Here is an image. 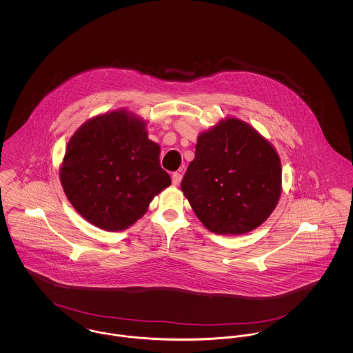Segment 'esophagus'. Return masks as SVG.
<instances>
[{
    "label": "esophagus",
    "instance_id": "obj_1",
    "mask_svg": "<svg viewBox=\"0 0 353 353\" xmlns=\"http://www.w3.org/2000/svg\"><path fill=\"white\" fill-rule=\"evenodd\" d=\"M181 179H183V176H181V173H180V172H174V173L172 174V183L174 185L180 184Z\"/></svg>",
    "mask_w": 353,
    "mask_h": 353
}]
</instances>
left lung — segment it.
Masks as SVG:
<instances>
[{
	"label": "left lung",
	"mask_w": 353,
	"mask_h": 353,
	"mask_svg": "<svg viewBox=\"0 0 353 353\" xmlns=\"http://www.w3.org/2000/svg\"><path fill=\"white\" fill-rule=\"evenodd\" d=\"M276 151L249 124L228 119L197 139L181 189L216 234H245L263 223L281 197Z\"/></svg>",
	"instance_id": "1"
}]
</instances>
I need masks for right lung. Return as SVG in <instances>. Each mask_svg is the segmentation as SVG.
<instances>
[{"mask_svg": "<svg viewBox=\"0 0 353 353\" xmlns=\"http://www.w3.org/2000/svg\"><path fill=\"white\" fill-rule=\"evenodd\" d=\"M159 154L145 124L125 110L85 121L70 139L61 168L68 201L103 230L127 229L170 185Z\"/></svg>", "mask_w": 353, "mask_h": 353, "instance_id": "obj_1", "label": "right lung"}]
</instances>
